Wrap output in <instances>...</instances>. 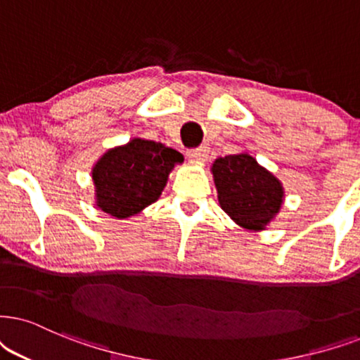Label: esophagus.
Returning a JSON list of instances; mask_svg holds the SVG:
<instances>
[{
  "instance_id": "34e87169",
  "label": "esophagus",
  "mask_w": 360,
  "mask_h": 360,
  "mask_svg": "<svg viewBox=\"0 0 360 360\" xmlns=\"http://www.w3.org/2000/svg\"><path fill=\"white\" fill-rule=\"evenodd\" d=\"M207 154H209V149L206 146H201V148H194V149H189L188 151V158L189 159H194V161H199V162H204L207 159Z\"/></svg>"
}]
</instances>
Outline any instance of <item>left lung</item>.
Segmentation results:
<instances>
[{
	"mask_svg": "<svg viewBox=\"0 0 360 360\" xmlns=\"http://www.w3.org/2000/svg\"><path fill=\"white\" fill-rule=\"evenodd\" d=\"M217 198L239 226L262 231L279 212L284 191L279 181L249 154H229L212 165Z\"/></svg>",
	"mask_w": 360,
	"mask_h": 360,
	"instance_id": "8db88e82",
	"label": "left lung"
}]
</instances>
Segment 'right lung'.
Segmentation results:
<instances>
[{"label":"right lung","mask_w":360,"mask_h":360,"mask_svg":"<svg viewBox=\"0 0 360 360\" xmlns=\"http://www.w3.org/2000/svg\"><path fill=\"white\" fill-rule=\"evenodd\" d=\"M183 154L154 141L136 138L109 149L93 167L96 206L117 219L134 216L158 201Z\"/></svg>","instance_id":"obj_1"}]
</instances>
